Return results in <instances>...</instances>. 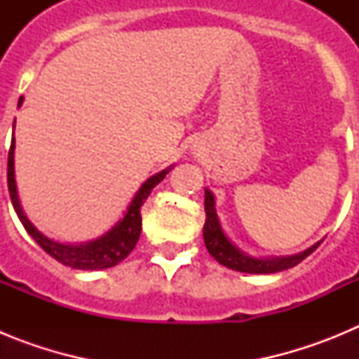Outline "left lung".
<instances>
[{"label":"left lung","mask_w":359,"mask_h":359,"mask_svg":"<svg viewBox=\"0 0 359 359\" xmlns=\"http://www.w3.org/2000/svg\"><path fill=\"white\" fill-rule=\"evenodd\" d=\"M205 214H207V221H205V226H203V239H205V246H207L208 253L214 257L219 264L226 266V268L233 269V271H241V273L268 275L290 269L293 266L300 264L322 243V241H318L311 248L304 250L300 253H294V255L253 257L243 252L239 246H236L228 239L223 226H221V221H219L217 210H215V196L208 189H205Z\"/></svg>","instance_id":"left-lung-1"}]
</instances>
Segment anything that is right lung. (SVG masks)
I'll list each match as a JSON object with an SVG mask.
<instances>
[{
  "mask_svg": "<svg viewBox=\"0 0 359 359\" xmlns=\"http://www.w3.org/2000/svg\"><path fill=\"white\" fill-rule=\"evenodd\" d=\"M23 104V98H19L18 107H21ZM15 128V120H14ZM14 151H15V138H12L11 151H8V169H6V182H8V192H11L12 207H14L15 214H18L19 221L23 223L25 230L32 236V239L39 244L44 252L52 255L55 261H59L61 264L69 266V268L75 269H106L113 268L118 262H122L129 253L133 252V248L136 246L138 239H140L142 231V205L145 203V199L149 198V194L152 192V189L158 185V183L163 180L169 170L172 169V165L163 169L161 172L154 174L147 180V182L142 183V187L138 189V192L135 194V198L129 203L128 210L123 212V217L118 219L106 233H102L100 237L93 241H88V243H59L55 239H50L43 233V231L37 230L34 224H32L30 219L25 215L23 207H21V201H19L18 194V183H15V169H14Z\"/></svg>",
  "mask_w": 359,
  "mask_h": 359,
  "instance_id": "1",
  "label": "right lung"
}]
</instances>
